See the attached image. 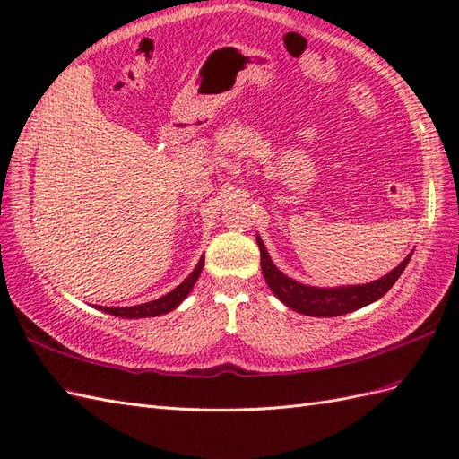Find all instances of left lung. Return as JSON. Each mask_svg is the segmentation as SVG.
<instances>
[{
    "label": "left lung",
    "instance_id": "8db88e82",
    "mask_svg": "<svg viewBox=\"0 0 459 459\" xmlns=\"http://www.w3.org/2000/svg\"><path fill=\"white\" fill-rule=\"evenodd\" d=\"M255 242L260 248V262L264 280L278 299L293 311L307 316H340L381 299L395 281L401 278L403 270L411 262L412 252L404 258L395 270H391L383 278L364 285H342V287H313L287 278L283 272L275 268L262 238L255 234Z\"/></svg>",
    "mask_w": 459,
    "mask_h": 459
}]
</instances>
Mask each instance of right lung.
Here are the masks:
<instances>
[{"instance_id":"add662e5","label":"right lung","mask_w":459,"mask_h":459,"mask_svg":"<svg viewBox=\"0 0 459 459\" xmlns=\"http://www.w3.org/2000/svg\"><path fill=\"white\" fill-rule=\"evenodd\" d=\"M204 262H205V255H201L197 265H195V270L191 272L187 278L176 287V290L162 295L160 299L141 303V305H134V307H98V308L103 313H108V315L123 316V318H146V316H158V315L174 311V308L189 295V291L194 290V285L201 275V270H204Z\"/></svg>"}]
</instances>
